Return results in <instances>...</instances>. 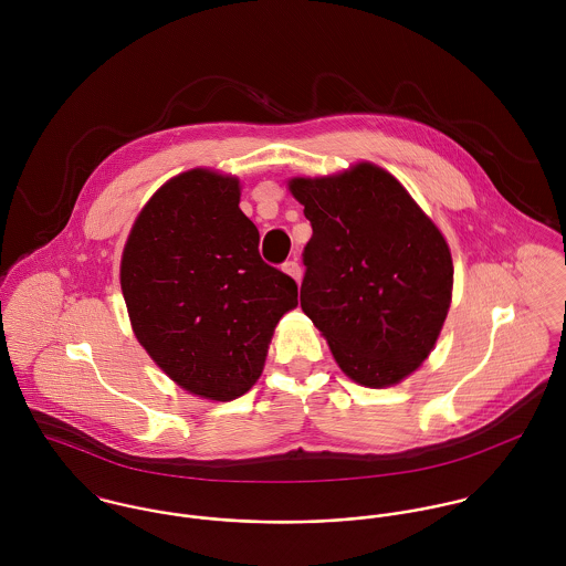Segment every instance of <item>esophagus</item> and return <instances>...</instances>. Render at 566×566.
Here are the masks:
<instances>
[{"instance_id":"esophagus-1","label":"esophagus","mask_w":566,"mask_h":566,"mask_svg":"<svg viewBox=\"0 0 566 566\" xmlns=\"http://www.w3.org/2000/svg\"><path fill=\"white\" fill-rule=\"evenodd\" d=\"M283 272H285L287 276H292L296 283H301L303 270H301V265H298L296 261H287V263H283Z\"/></svg>"}]
</instances>
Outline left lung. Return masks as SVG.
Here are the masks:
<instances>
[{
  "mask_svg": "<svg viewBox=\"0 0 566 566\" xmlns=\"http://www.w3.org/2000/svg\"><path fill=\"white\" fill-rule=\"evenodd\" d=\"M314 235L301 307L359 386L401 384L431 355L453 296V259L436 222L370 161L294 176Z\"/></svg>",
  "mask_w": 566,
  "mask_h": 566,
  "instance_id": "left-lung-1",
  "label": "left lung"
}]
</instances>
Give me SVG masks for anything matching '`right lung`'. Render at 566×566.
Segmentation results:
<instances>
[{
    "label": "right lung",
    "mask_w": 566,
    "mask_h": 566,
    "mask_svg": "<svg viewBox=\"0 0 566 566\" xmlns=\"http://www.w3.org/2000/svg\"><path fill=\"white\" fill-rule=\"evenodd\" d=\"M240 196L233 174L180 171L135 218L119 263L137 342L178 388L220 403L256 384L298 305L294 279L261 259Z\"/></svg>",
    "instance_id": "add662e5"
}]
</instances>
